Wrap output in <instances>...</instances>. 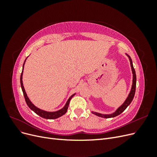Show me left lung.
Segmentation results:
<instances>
[{"label":"left lung","instance_id":"1","mask_svg":"<svg viewBox=\"0 0 157 157\" xmlns=\"http://www.w3.org/2000/svg\"><path fill=\"white\" fill-rule=\"evenodd\" d=\"M126 55L128 57V58H129V59H130V65H131L132 74H133V82H132V88H131V90H130V92L129 95H128V96L126 98L125 101L124 102V103H123L120 107H118L117 109V110L115 113H113V114H110V115H103V114H101V113H96V112L92 111V113L93 114H94V115H97L98 117H100L105 118H112V117H115L117 115H119L120 114H121L123 111H124L125 109L127 108V107L130 105V104L132 102V101L133 100V99H134L135 92H136V71H135V69L134 68V66H133L132 59L130 57V56H128V54H126Z\"/></svg>","mask_w":157,"mask_h":157}]
</instances>
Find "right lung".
Masks as SVG:
<instances>
[{
    "label": "right lung",
    "instance_id": "obj_1",
    "mask_svg": "<svg viewBox=\"0 0 157 157\" xmlns=\"http://www.w3.org/2000/svg\"><path fill=\"white\" fill-rule=\"evenodd\" d=\"M27 58L25 59V60L24 61V63H23V65L22 73L21 74V77H20L21 87V89H22V91H23V96H24V98H25L27 105H28V107H29L31 109L32 111H33L36 114H37L38 115H39L40 117L44 118H46V119H56V118H59V117H61L62 115H63L64 114H65L66 112H67V109H68V107H69V104L70 100L71 99V98H72L75 96V94L72 95V96H71L69 98V99L67 100V103H66L65 106L62 109H60V110H59V111H55V112H48V111H44V110H42V109H40L39 108L36 107V106H35L31 103V101L29 100V98L27 97V94L25 92V90L24 89V87H23V81H22V76H23V68H24V65H25V61H26Z\"/></svg>",
    "mask_w": 157,
    "mask_h": 157
}]
</instances>
